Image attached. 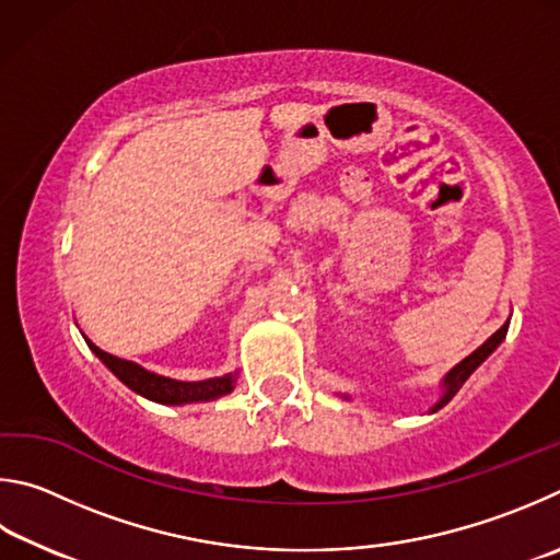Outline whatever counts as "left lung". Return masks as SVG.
Returning <instances> with one entry per match:
<instances>
[{"label": "left lung", "instance_id": "left-lung-1", "mask_svg": "<svg viewBox=\"0 0 560 560\" xmlns=\"http://www.w3.org/2000/svg\"><path fill=\"white\" fill-rule=\"evenodd\" d=\"M506 331H509V322H504V325L499 327V329L494 331V335L485 341L482 347L475 349L472 354L459 361V364H457L455 369L447 371V376L443 378V396H440L438 404H435L433 408H430V413H435V410H440L443 406H447L450 400H453V396L457 394L459 388H463L465 381L475 374V369H477L479 364H482V361H485L489 354H492V351H494L499 345H502L504 337H506ZM345 398H349V396H345Z\"/></svg>", "mask_w": 560, "mask_h": 560}]
</instances>
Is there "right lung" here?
Segmentation results:
<instances>
[{"label": "right lung", "mask_w": 560, "mask_h": 560, "mask_svg": "<svg viewBox=\"0 0 560 560\" xmlns=\"http://www.w3.org/2000/svg\"><path fill=\"white\" fill-rule=\"evenodd\" d=\"M93 354L103 361V364L113 371V374L122 381L127 388H132L135 394L154 400V404L164 406H184V404H201V400H213L225 394H231L235 386V376L238 374H225L219 378H206V381H176L166 378L152 371L142 369L135 361L117 359L107 351L97 349L91 339H85Z\"/></svg>", "instance_id": "1"}]
</instances>
